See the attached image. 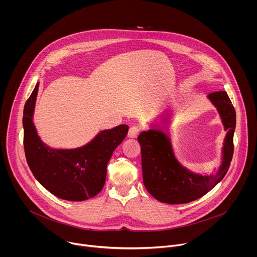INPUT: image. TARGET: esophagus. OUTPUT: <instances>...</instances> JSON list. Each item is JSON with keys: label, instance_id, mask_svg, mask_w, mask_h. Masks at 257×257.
Listing matches in <instances>:
<instances>
[{"label": "esophagus", "instance_id": "1", "mask_svg": "<svg viewBox=\"0 0 257 257\" xmlns=\"http://www.w3.org/2000/svg\"><path fill=\"white\" fill-rule=\"evenodd\" d=\"M139 132H140V129H139L138 127H136V126H133V127H131V128L129 129L128 137H129V138H136V137L138 136Z\"/></svg>", "mask_w": 257, "mask_h": 257}]
</instances>
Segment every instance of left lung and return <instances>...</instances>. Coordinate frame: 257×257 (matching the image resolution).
Listing matches in <instances>:
<instances>
[{"mask_svg":"<svg viewBox=\"0 0 257 257\" xmlns=\"http://www.w3.org/2000/svg\"><path fill=\"white\" fill-rule=\"evenodd\" d=\"M221 117L227 131L222 148V162L215 174L201 175L183 166L175 156L168 128L153 124L148 131L138 136L141 146V166L143 184L157 200L179 204L196 200L210 191L228 172L233 158V137L236 127V112L226 91L207 95ZM171 113L162 120L169 123Z\"/></svg>","mask_w":257,"mask_h":257,"instance_id":"obj_1","label":"left lung"}]
</instances>
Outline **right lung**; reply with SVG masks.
I'll return each mask as SVG.
<instances>
[{"label": "right lung", "mask_w": 257, "mask_h": 257, "mask_svg": "<svg viewBox=\"0 0 257 257\" xmlns=\"http://www.w3.org/2000/svg\"><path fill=\"white\" fill-rule=\"evenodd\" d=\"M39 85V82L35 84L25 102L22 119L29 169L41 185L59 198L83 201L94 197L104 185L107 163L129 127L119 125L102 130L80 148L53 149L41 139L33 123Z\"/></svg>", "instance_id": "add662e5"}]
</instances>
